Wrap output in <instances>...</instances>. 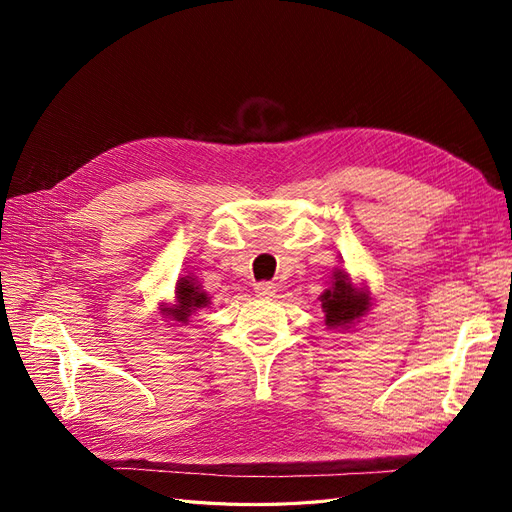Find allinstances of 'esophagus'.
Returning a JSON list of instances; mask_svg holds the SVG:
<instances>
[{"label": "esophagus", "mask_w": 512, "mask_h": 512, "mask_svg": "<svg viewBox=\"0 0 512 512\" xmlns=\"http://www.w3.org/2000/svg\"><path fill=\"white\" fill-rule=\"evenodd\" d=\"M254 292L258 294V297H262V299H269V297H273V294H275V284L273 282H258L254 286Z\"/></svg>", "instance_id": "34e87169"}]
</instances>
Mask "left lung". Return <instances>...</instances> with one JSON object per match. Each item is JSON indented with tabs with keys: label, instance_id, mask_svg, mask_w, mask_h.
<instances>
[{
	"label": "left lung",
	"instance_id": "8db88e82",
	"mask_svg": "<svg viewBox=\"0 0 512 512\" xmlns=\"http://www.w3.org/2000/svg\"><path fill=\"white\" fill-rule=\"evenodd\" d=\"M322 307L327 312L329 327H344L352 320L361 318L369 307V299L365 292L354 290L350 277L342 271L335 273V286L322 294Z\"/></svg>",
	"mask_w": 512,
	"mask_h": 512
}]
</instances>
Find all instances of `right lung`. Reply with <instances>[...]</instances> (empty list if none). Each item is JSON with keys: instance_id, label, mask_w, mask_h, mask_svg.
Instances as JSON below:
<instances>
[{"instance_id": "obj_1", "label": "right lung", "mask_w": 512, "mask_h": 512, "mask_svg": "<svg viewBox=\"0 0 512 512\" xmlns=\"http://www.w3.org/2000/svg\"><path fill=\"white\" fill-rule=\"evenodd\" d=\"M177 303L179 305L175 309H168V312L177 320L185 322L194 309L205 307L209 301H207V294L200 292L198 286H194L190 280H181V284L177 286Z\"/></svg>"}]
</instances>
